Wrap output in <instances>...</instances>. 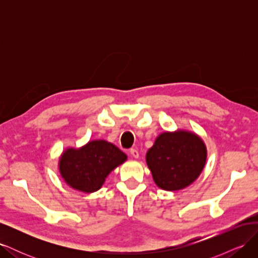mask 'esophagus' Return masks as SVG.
<instances>
[{
  "mask_svg": "<svg viewBox=\"0 0 258 258\" xmlns=\"http://www.w3.org/2000/svg\"><path fill=\"white\" fill-rule=\"evenodd\" d=\"M129 156L131 158H139V152L136 150V148H131L129 151Z\"/></svg>",
  "mask_w": 258,
  "mask_h": 258,
  "instance_id": "obj_1",
  "label": "esophagus"
}]
</instances>
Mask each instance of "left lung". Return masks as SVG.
<instances>
[{
  "instance_id": "left-lung-1",
  "label": "left lung",
  "mask_w": 258,
  "mask_h": 258,
  "mask_svg": "<svg viewBox=\"0 0 258 258\" xmlns=\"http://www.w3.org/2000/svg\"><path fill=\"white\" fill-rule=\"evenodd\" d=\"M207 150L202 140L186 131L160 135L146 154L155 183L165 190L190 185L205 167Z\"/></svg>"
}]
</instances>
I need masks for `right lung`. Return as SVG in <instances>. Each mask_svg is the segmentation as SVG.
I'll return each instance as SVG.
<instances>
[{"label": "right lung", "instance_id": "obj_1", "mask_svg": "<svg viewBox=\"0 0 258 258\" xmlns=\"http://www.w3.org/2000/svg\"><path fill=\"white\" fill-rule=\"evenodd\" d=\"M127 159L118 147L106 141H92L81 150L62 154L59 169L64 181L75 189L93 192L101 188L112 170Z\"/></svg>", "mask_w": 258, "mask_h": 258}]
</instances>
